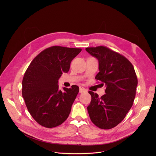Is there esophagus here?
I'll return each instance as SVG.
<instances>
[{
  "instance_id": "esophagus-1",
  "label": "esophagus",
  "mask_w": 156,
  "mask_h": 156,
  "mask_svg": "<svg viewBox=\"0 0 156 156\" xmlns=\"http://www.w3.org/2000/svg\"><path fill=\"white\" fill-rule=\"evenodd\" d=\"M87 90H86V89L82 86H80V93H83L84 92H86Z\"/></svg>"
}]
</instances>
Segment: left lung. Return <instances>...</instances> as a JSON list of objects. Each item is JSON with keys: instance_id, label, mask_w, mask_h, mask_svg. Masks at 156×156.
Instances as JSON below:
<instances>
[{"instance_id": "8db88e82", "label": "left lung", "mask_w": 156, "mask_h": 156, "mask_svg": "<svg viewBox=\"0 0 156 156\" xmlns=\"http://www.w3.org/2000/svg\"><path fill=\"white\" fill-rule=\"evenodd\" d=\"M86 51L98 60L99 72L95 78L105 86V94L101 98L89 91V115L98 127L112 128L124 119L135 98L138 79L134 67L124 56L106 47L87 48Z\"/></svg>"}]
</instances>
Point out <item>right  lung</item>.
<instances>
[{
  "label": "right lung",
  "instance_id": "1",
  "mask_svg": "<svg viewBox=\"0 0 156 156\" xmlns=\"http://www.w3.org/2000/svg\"><path fill=\"white\" fill-rule=\"evenodd\" d=\"M81 49L52 46L31 62L22 81V96L33 118L41 125L54 128L68 118L79 87L59 90L58 80L70 70L72 60Z\"/></svg>",
  "mask_w": 156,
  "mask_h": 156
}]
</instances>
